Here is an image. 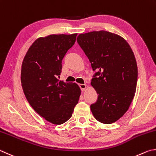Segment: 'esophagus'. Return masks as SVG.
<instances>
[{
  "instance_id": "esophagus-1",
  "label": "esophagus",
  "mask_w": 156,
  "mask_h": 156,
  "mask_svg": "<svg viewBox=\"0 0 156 156\" xmlns=\"http://www.w3.org/2000/svg\"><path fill=\"white\" fill-rule=\"evenodd\" d=\"M80 87L81 90V91H84L86 90V88H87L86 84H80Z\"/></svg>"
}]
</instances>
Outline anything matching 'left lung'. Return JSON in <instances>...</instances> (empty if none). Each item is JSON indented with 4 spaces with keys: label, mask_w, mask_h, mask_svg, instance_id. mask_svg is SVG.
Here are the masks:
<instances>
[{
    "label": "left lung",
    "mask_w": 156,
    "mask_h": 156,
    "mask_svg": "<svg viewBox=\"0 0 156 156\" xmlns=\"http://www.w3.org/2000/svg\"><path fill=\"white\" fill-rule=\"evenodd\" d=\"M76 40L98 71L91 81L98 94L92 113L102 123H113L128 110L135 95L138 68L132 49L122 37L103 30L80 34Z\"/></svg>",
    "instance_id": "left-lung-1"
}]
</instances>
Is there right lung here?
<instances>
[{"mask_svg":"<svg viewBox=\"0 0 156 156\" xmlns=\"http://www.w3.org/2000/svg\"><path fill=\"white\" fill-rule=\"evenodd\" d=\"M77 34L38 37L24 57L21 83L33 109L46 121L61 125L72 116L81 95L76 83L58 81L62 61L74 45Z\"/></svg>","mask_w":156,"mask_h":156,"instance_id":"add662e5","label":"right lung"}]
</instances>
